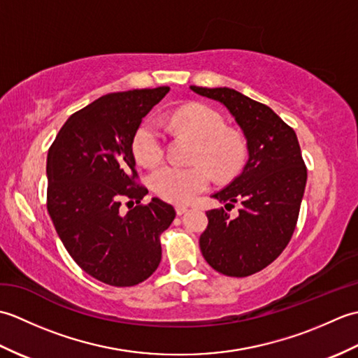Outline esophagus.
<instances>
[{"label":"esophagus","instance_id":"1","mask_svg":"<svg viewBox=\"0 0 358 358\" xmlns=\"http://www.w3.org/2000/svg\"><path fill=\"white\" fill-rule=\"evenodd\" d=\"M175 210H177V215H183L185 212H187V206H181V204H178V206H175Z\"/></svg>","mask_w":358,"mask_h":358}]
</instances>
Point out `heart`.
I'll return each instance as SVG.
<instances>
[{"label":"heart","mask_w":358,"mask_h":358,"mask_svg":"<svg viewBox=\"0 0 358 358\" xmlns=\"http://www.w3.org/2000/svg\"><path fill=\"white\" fill-rule=\"evenodd\" d=\"M169 123L178 131L199 140L192 166L166 164L149 178L150 189L171 203H189L206 191L210 183V171L226 178L238 172L246 158V143L241 135L227 131L224 120L204 104H189L173 110ZM132 152L143 166H155L163 158V134L155 118L144 120L132 140ZM205 164L203 165L202 163Z\"/></svg>","instance_id":"1"}]
</instances>
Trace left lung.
<instances>
[{"label": "left lung", "instance_id": "left-lung-1", "mask_svg": "<svg viewBox=\"0 0 358 358\" xmlns=\"http://www.w3.org/2000/svg\"><path fill=\"white\" fill-rule=\"evenodd\" d=\"M191 90L222 103L246 138L248 162L229 185L212 194L224 208L208 210L200 249L212 268L229 277L264 269L291 240L306 186L299 140L275 112L229 87ZM238 202L239 215L225 212Z\"/></svg>", "mask_w": 358, "mask_h": 358}]
</instances>
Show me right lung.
Masks as SVG:
<instances>
[{"label":"right lung","mask_w":358,"mask_h":358,"mask_svg":"<svg viewBox=\"0 0 358 358\" xmlns=\"http://www.w3.org/2000/svg\"><path fill=\"white\" fill-rule=\"evenodd\" d=\"M169 87L108 94L75 112L48 154V210L59 240L80 268L106 285L149 278L162 260L159 235L175 209L135 183L132 140ZM137 206L121 215L120 200Z\"/></svg>","instance_id":"1"}]
</instances>
